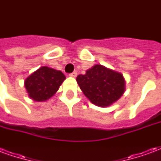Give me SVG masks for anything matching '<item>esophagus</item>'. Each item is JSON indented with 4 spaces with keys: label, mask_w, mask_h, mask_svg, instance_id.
<instances>
[{
    "label": "esophagus",
    "mask_w": 161,
    "mask_h": 161,
    "mask_svg": "<svg viewBox=\"0 0 161 161\" xmlns=\"http://www.w3.org/2000/svg\"><path fill=\"white\" fill-rule=\"evenodd\" d=\"M70 77H76L77 76V73L76 72V71H74V72H72V73L70 74Z\"/></svg>",
    "instance_id": "esophagus-1"
}]
</instances>
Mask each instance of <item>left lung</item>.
<instances>
[{
	"label": "left lung",
	"instance_id": "1",
	"mask_svg": "<svg viewBox=\"0 0 161 161\" xmlns=\"http://www.w3.org/2000/svg\"><path fill=\"white\" fill-rule=\"evenodd\" d=\"M77 82L84 96L98 107H108L119 100L126 90L122 74L102 64H95Z\"/></svg>",
	"mask_w": 161,
	"mask_h": 161
}]
</instances>
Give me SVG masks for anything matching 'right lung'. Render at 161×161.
<instances>
[{
	"label": "right lung",
	"instance_id": "right-lung-1",
	"mask_svg": "<svg viewBox=\"0 0 161 161\" xmlns=\"http://www.w3.org/2000/svg\"><path fill=\"white\" fill-rule=\"evenodd\" d=\"M65 78L62 71L42 66L26 77L25 87L31 99L45 102L54 96Z\"/></svg>",
	"mask_w": 161,
	"mask_h": 161
}]
</instances>
